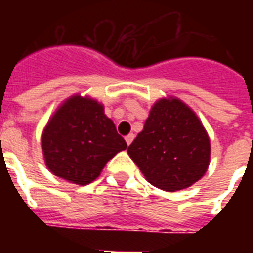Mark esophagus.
I'll list each match as a JSON object with an SVG mask.
<instances>
[{
	"label": "esophagus",
	"mask_w": 253,
	"mask_h": 253,
	"mask_svg": "<svg viewBox=\"0 0 253 253\" xmlns=\"http://www.w3.org/2000/svg\"><path fill=\"white\" fill-rule=\"evenodd\" d=\"M134 137H135L134 134H128V135H126V138H125V139H126L127 145H130V143H131L132 141H134Z\"/></svg>",
	"instance_id": "1"
}]
</instances>
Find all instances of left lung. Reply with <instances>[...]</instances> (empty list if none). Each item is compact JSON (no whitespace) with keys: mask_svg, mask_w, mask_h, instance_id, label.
<instances>
[{"mask_svg":"<svg viewBox=\"0 0 253 253\" xmlns=\"http://www.w3.org/2000/svg\"><path fill=\"white\" fill-rule=\"evenodd\" d=\"M127 153L152 186L173 192L188 188L205 176L211 146L192 108L170 96L154 103Z\"/></svg>","mask_w":253,"mask_h":253,"instance_id":"left-lung-1","label":"left lung"}]
</instances>
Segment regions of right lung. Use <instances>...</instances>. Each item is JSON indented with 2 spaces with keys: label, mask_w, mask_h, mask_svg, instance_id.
<instances>
[{
  "label": "right lung",
  "mask_w": 253,
  "mask_h": 253,
  "mask_svg": "<svg viewBox=\"0 0 253 253\" xmlns=\"http://www.w3.org/2000/svg\"><path fill=\"white\" fill-rule=\"evenodd\" d=\"M46 167L63 180L86 186L105 164L127 148L104 105L89 96L73 94L58 107L41 138Z\"/></svg>",
  "instance_id": "obj_1"
}]
</instances>
